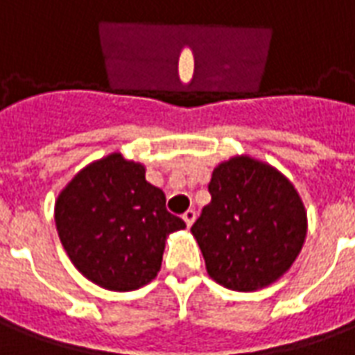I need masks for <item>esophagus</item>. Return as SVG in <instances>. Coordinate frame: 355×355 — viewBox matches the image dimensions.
<instances>
[{
	"mask_svg": "<svg viewBox=\"0 0 355 355\" xmlns=\"http://www.w3.org/2000/svg\"><path fill=\"white\" fill-rule=\"evenodd\" d=\"M182 218H184L186 226H192L193 220H196V211H193V209H188L184 215H182Z\"/></svg>",
	"mask_w": 355,
	"mask_h": 355,
	"instance_id": "esophagus-1",
	"label": "esophagus"
}]
</instances>
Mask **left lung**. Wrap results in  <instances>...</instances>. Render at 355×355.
Instances as JSON below:
<instances>
[{
    "mask_svg": "<svg viewBox=\"0 0 355 355\" xmlns=\"http://www.w3.org/2000/svg\"><path fill=\"white\" fill-rule=\"evenodd\" d=\"M211 203L193 223L207 274L232 291L277 282L304 245L306 209L287 177L249 155L216 165Z\"/></svg>",
    "mask_w": 355,
    "mask_h": 355,
    "instance_id": "8db88e82",
    "label": "left lung"
}]
</instances>
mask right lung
Here are the masks:
<instances>
[{"instance_id": "add662e5", "label": "right lung", "mask_w": 355, "mask_h": 355, "mask_svg": "<svg viewBox=\"0 0 355 355\" xmlns=\"http://www.w3.org/2000/svg\"><path fill=\"white\" fill-rule=\"evenodd\" d=\"M55 223L70 261L108 291H135L162 268L165 239L186 228L140 163L119 152L89 163L58 193Z\"/></svg>"}]
</instances>
